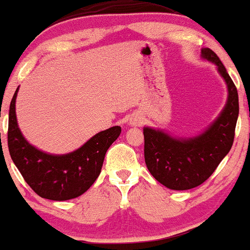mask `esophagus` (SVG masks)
Returning <instances> with one entry per match:
<instances>
[{"mask_svg":"<svg viewBox=\"0 0 250 250\" xmlns=\"http://www.w3.org/2000/svg\"><path fill=\"white\" fill-rule=\"evenodd\" d=\"M129 123L131 125H140L142 123V119L139 116H131L130 120H129Z\"/></svg>","mask_w":250,"mask_h":250,"instance_id":"obj_1","label":"esophagus"}]
</instances>
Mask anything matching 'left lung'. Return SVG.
Listing matches in <instances>:
<instances>
[{
  "label": "left lung",
  "instance_id": "1",
  "mask_svg": "<svg viewBox=\"0 0 250 250\" xmlns=\"http://www.w3.org/2000/svg\"><path fill=\"white\" fill-rule=\"evenodd\" d=\"M201 56L217 65V71L228 88V100L219 117L207 130L190 139H175L162 130L143 128L148 170L161 185L174 190H187L202 185L229 153L234 142L239 116L237 89L213 50L203 48Z\"/></svg>",
  "mask_w": 250,
  "mask_h": 250
}]
</instances>
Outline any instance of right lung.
I'll return each mask as SVG.
<instances>
[{
  "instance_id": "1",
  "label": "right lung",
  "mask_w": 250,
  "mask_h": 250,
  "mask_svg": "<svg viewBox=\"0 0 250 250\" xmlns=\"http://www.w3.org/2000/svg\"><path fill=\"white\" fill-rule=\"evenodd\" d=\"M17 91L19 88L9 108L8 148L25 182L39 196L53 201L75 199L85 193L101 173L104 155L121 134V127L100 131L73 153L47 154L28 143L17 125Z\"/></svg>"
}]
</instances>
